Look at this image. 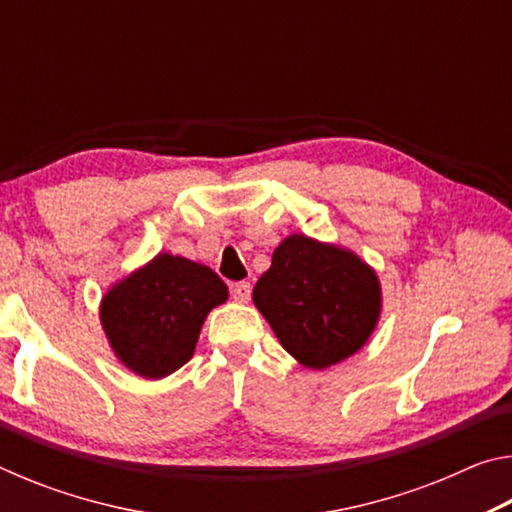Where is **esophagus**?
Wrapping results in <instances>:
<instances>
[{"instance_id": "esophagus-1", "label": "esophagus", "mask_w": 512, "mask_h": 512, "mask_svg": "<svg viewBox=\"0 0 512 512\" xmlns=\"http://www.w3.org/2000/svg\"><path fill=\"white\" fill-rule=\"evenodd\" d=\"M232 298L237 302H248L250 300V282H237L232 287Z\"/></svg>"}]
</instances>
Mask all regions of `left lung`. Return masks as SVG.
<instances>
[{"label":"left lung","instance_id":"8db88e82","mask_svg":"<svg viewBox=\"0 0 512 512\" xmlns=\"http://www.w3.org/2000/svg\"><path fill=\"white\" fill-rule=\"evenodd\" d=\"M253 300L282 348L314 370L352 357L381 311L375 271L350 250L305 235H291L275 248Z\"/></svg>","mask_w":512,"mask_h":512}]
</instances>
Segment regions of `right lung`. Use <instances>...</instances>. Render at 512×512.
<instances>
[{
    "mask_svg": "<svg viewBox=\"0 0 512 512\" xmlns=\"http://www.w3.org/2000/svg\"><path fill=\"white\" fill-rule=\"evenodd\" d=\"M225 300L212 268L164 253L106 293L101 325L126 368L162 379L192 359L207 314Z\"/></svg>",
    "mask_w": 512,
    "mask_h": 512,
    "instance_id": "1",
    "label": "right lung"
}]
</instances>
